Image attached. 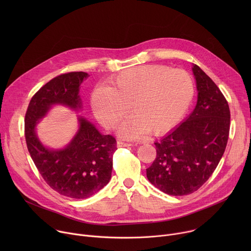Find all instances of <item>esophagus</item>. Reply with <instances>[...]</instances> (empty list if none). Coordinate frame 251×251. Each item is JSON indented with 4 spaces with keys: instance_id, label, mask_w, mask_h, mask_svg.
I'll use <instances>...</instances> for the list:
<instances>
[{
    "instance_id": "obj_1",
    "label": "esophagus",
    "mask_w": 251,
    "mask_h": 251,
    "mask_svg": "<svg viewBox=\"0 0 251 251\" xmlns=\"http://www.w3.org/2000/svg\"><path fill=\"white\" fill-rule=\"evenodd\" d=\"M131 146V144H129V143H126V142H123L121 140H118L117 141V147H129Z\"/></svg>"
}]
</instances>
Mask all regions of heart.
<instances>
[{"label":"heart","mask_w":251,"mask_h":251,"mask_svg":"<svg viewBox=\"0 0 251 251\" xmlns=\"http://www.w3.org/2000/svg\"><path fill=\"white\" fill-rule=\"evenodd\" d=\"M195 93L194 81L183 69L166 65H141L123 70L110 80L109 88L98 87L92 94L94 115L106 128L118 126L119 133L139 137L145 131L164 134L176 126L187 113Z\"/></svg>","instance_id":"heart-1"}]
</instances>
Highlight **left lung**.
I'll list each match as a JSON object with an SVG mask.
<instances>
[{"mask_svg":"<svg viewBox=\"0 0 251 251\" xmlns=\"http://www.w3.org/2000/svg\"><path fill=\"white\" fill-rule=\"evenodd\" d=\"M199 91L192 114L174 131L156 142L157 156L146 170L148 180L170 196L198 191L218 167L227 144L228 103L209 76L194 64Z\"/></svg>","mask_w":251,"mask_h":251,"instance_id":"8db88e82","label":"left lung"}]
</instances>
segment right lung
Wrapping results in <instances>:
<instances>
[{"mask_svg":"<svg viewBox=\"0 0 251 251\" xmlns=\"http://www.w3.org/2000/svg\"><path fill=\"white\" fill-rule=\"evenodd\" d=\"M89 75L83 71L62 74L31 97L25 117V137L29 155L46 183L58 194L75 200L91 197L108 184L113 168L116 140L102 135L90 122L79 118V130L62 150L42 145L34 128L53 104L81 108L79 86Z\"/></svg>","mask_w":251,"mask_h":251,"instance_id":"right-lung-1","label":"right lung"}]
</instances>
